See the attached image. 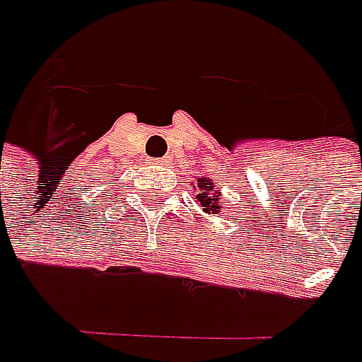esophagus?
<instances>
[{"mask_svg":"<svg viewBox=\"0 0 362 362\" xmlns=\"http://www.w3.org/2000/svg\"><path fill=\"white\" fill-rule=\"evenodd\" d=\"M153 165H165V159H153Z\"/></svg>","mask_w":362,"mask_h":362,"instance_id":"1","label":"esophagus"}]
</instances>
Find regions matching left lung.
<instances>
[{
    "instance_id": "8db88e82",
    "label": "left lung",
    "mask_w": 362,
    "mask_h": 362,
    "mask_svg": "<svg viewBox=\"0 0 362 362\" xmlns=\"http://www.w3.org/2000/svg\"><path fill=\"white\" fill-rule=\"evenodd\" d=\"M195 199L199 202L205 214H219L221 211V193L216 189V181L199 177L197 179V195Z\"/></svg>"
}]
</instances>
